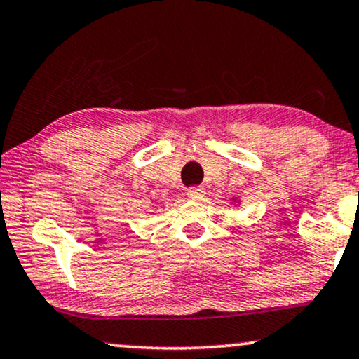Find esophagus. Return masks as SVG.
<instances>
[{"label": "esophagus", "mask_w": 359, "mask_h": 359, "mask_svg": "<svg viewBox=\"0 0 359 359\" xmlns=\"http://www.w3.org/2000/svg\"><path fill=\"white\" fill-rule=\"evenodd\" d=\"M187 195H189L190 200L200 201V200H203V196H205V189L203 187H190V189L187 190Z\"/></svg>", "instance_id": "esophagus-1"}]
</instances>
